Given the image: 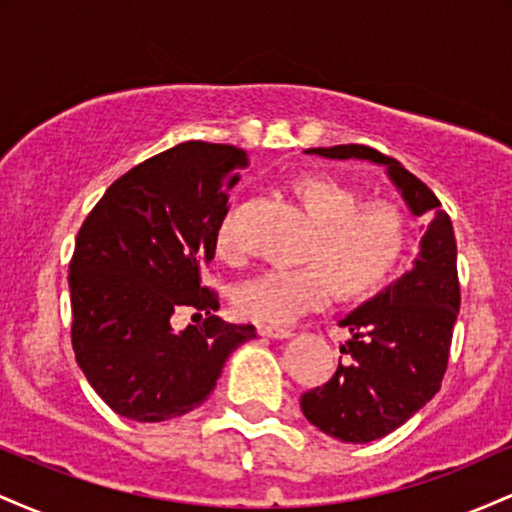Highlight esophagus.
<instances>
[{
	"label": "esophagus",
	"mask_w": 512,
	"mask_h": 512,
	"mask_svg": "<svg viewBox=\"0 0 512 512\" xmlns=\"http://www.w3.org/2000/svg\"><path fill=\"white\" fill-rule=\"evenodd\" d=\"M260 337H269V339H289L291 330H284V327H272V325H260L257 327Z\"/></svg>",
	"instance_id": "34e87169"
}]
</instances>
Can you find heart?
<instances>
[{"label":"heart","instance_id":"b5f03b06","mask_svg":"<svg viewBox=\"0 0 512 512\" xmlns=\"http://www.w3.org/2000/svg\"><path fill=\"white\" fill-rule=\"evenodd\" d=\"M293 190L315 219L308 243L313 262L262 269L233 293L240 315L269 325H289L325 308L334 296V281L344 293L373 289L395 269L407 245V219L397 204H358L356 190L330 175H303ZM216 250L236 255L231 216L219 223Z\"/></svg>","mask_w":512,"mask_h":512}]
</instances>
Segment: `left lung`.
<instances>
[{"label":"left lung","instance_id":"obj_1","mask_svg":"<svg viewBox=\"0 0 512 512\" xmlns=\"http://www.w3.org/2000/svg\"><path fill=\"white\" fill-rule=\"evenodd\" d=\"M332 161L385 166L411 216H426L414 267L339 320L351 339L330 383L305 392V419L342 443H370L409 421L440 390L460 313L457 243L438 197L395 158L363 144L308 149Z\"/></svg>","mask_w":512,"mask_h":512}]
</instances>
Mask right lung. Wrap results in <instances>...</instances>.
I'll return each instance as SVG.
<instances>
[{
	"label": "right lung",
	"mask_w": 512,
	"mask_h": 512,
	"mask_svg": "<svg viewBox=\"0 0 512 512\" xmlns=\"http://www.w3.org/2000/svg\"><path fill=\"white\" fill-rule=\"evenodd\" d=\"M248 161L228 144H178L117 178L86 216L69 264L72 346L115 414L139 424L178 419L257 337L252 325L214 315L219 298L199 279ZM180 307L208 317L175 333L169 317Z\"/></svg>",
	"instance_id": "1"
}]
</instances>
